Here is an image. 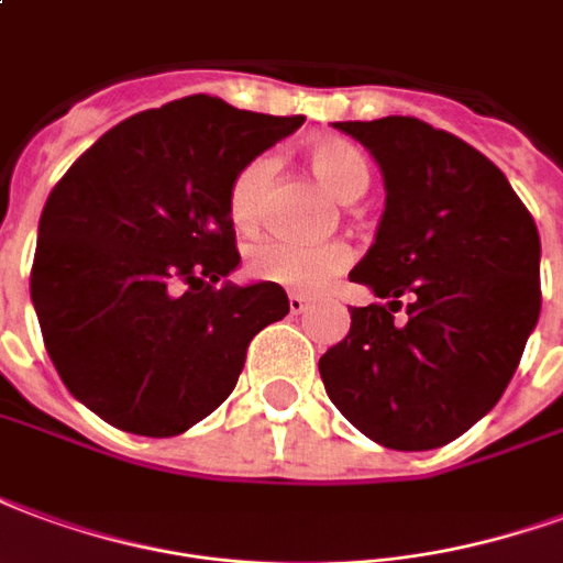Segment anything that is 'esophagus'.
<instances>
[{"mask_svg": "<svg viewBox=\"0 0 563 563\" xmlns=\"http://www.w3.org/2000/svg\"><path fill=\"white\" fill-rule=\"evenodd\" d=\"M287 306H290V314H302V311L311 309V299L302 297V294H290V297H287Z\"/></svg>", "mask_w": 563, "mask_h": 563, "instance_id": "obj_1", "label": "esophagus"}]
</instances>
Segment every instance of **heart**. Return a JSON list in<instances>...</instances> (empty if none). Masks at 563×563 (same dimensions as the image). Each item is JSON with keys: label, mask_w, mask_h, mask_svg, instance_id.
<instances>
[{"label": "heart", "mask_w": 563, "mask_h": 563, "mask_svg": "<svg viewBox=\"0 0 563 563\" xmlns=\"http://www.w3.org/2000/svg\"><path fill=\"white\" fill-rule=\"evenodd\" d=\"M311 174L321 179L339 200H354L368 188L372 170L363 152L342 137H321L306 150ZM273 162L257 155L236 170L228 191V212L236 231H254L264 219L266 186H269ZM351 245L347 242H321V245H302V242L273 240L254 242L249 249V273L269 285L314 294L332 285L351 266Z\"/></svg>", "instance_id": "b5f03b06"}]
</instances>
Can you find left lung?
Wrapping results in <instances>:
<instances>
[{
	"mask_svg": "<svg viewBox=\"0 0 563 563\" xmlns=\"http://www.w3.org/2000/svg\"><path fill=\"white\" fill-rule=\"evenodd\" d=\"M372 152L387 207L351 282L380 302L321 356L332 405L389 450H434L498 405L540 318V233L507 176L413 117L335 122ZM402 311V318L395 314Z\"/></svg>",
	"mask_w": 563,
	"mask_h": 563,
	"instance_id": "left-lung-1",
	"label": "left lung"
}]
</instances>
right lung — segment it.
Wrapping results in <instances>:
<instances>
[{
  "mask_svg": "<svg viewBox=\"0 0 563 563\" xmlns=\"http://www.w3.org/2000/svg\"><path fill=\"white\" fill-rule=\"evenodd\" d=\"M306 117L188 96L101 134L44 203L32 306L74 399L122 432L174 438L219 408L285 287L240 264L228 191Z\"/></svg>",
  "mask_w": 563,
  "mask_h": 563,
  "instance_id": "add662e5",
  "label": "right lung"
}]
</instances>
